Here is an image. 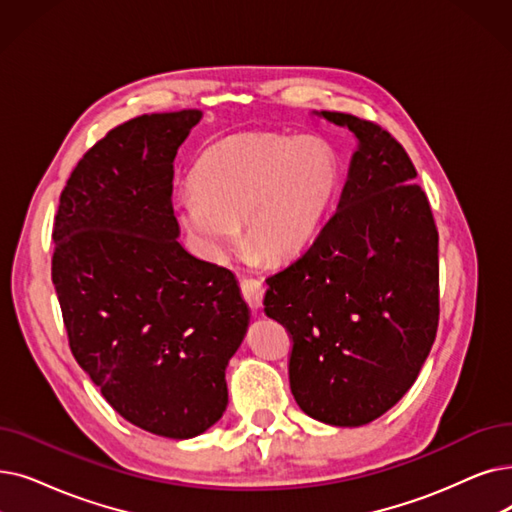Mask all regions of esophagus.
Masks as SVG:
<instances>
[{
  "label": "esophagus",
  "instance_id": "1",
  "mask_svg": "<svg viewBox=\"0 0 512 512\" xmlns=\"http://www.w3.org/2000/svg\"><path fill=\"white\" fill-rule=\"evenodd\" d=\"M240 291L244 301L249 303L251 309H259L261 301H263V284L255 278H244L240 280Z\"/></svg>",
  "mask_w": 512,
  "mask_h": 512
}]
</instances>
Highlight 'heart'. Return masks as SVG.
Segmentation results:
<instances>
[{"label":"heart","instance_id":"obj_1","mask_svg":"<svg viewBox=\"0 0 512 512\" xmlns=\"http://www.w3.org/2000/svg\"><path fill=\"white\" fill-rule=\"evenodd\" d=\"M337 190L339 165L322 142L251 136L215 146L177 207L207 255L224 253L242 221L251 251L284 261L316 238Z\"/></svg>","mask_w":512,"mask_h":512}]
</instances>
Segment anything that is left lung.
Here are the masks:
<instances>
[{"label":"left lung","instance_id":"8db88e82","mask_svg":"<svg viewBox=\"0 0 512 512\" xmlns=\"http://www.w3.org/2000/svg\"><path fill=\"white\" fill-rule=\"evenodd\" d=\"M358 138L337 211L270 276L265 314L293 337L299 408L362 427L414 385L439 324V234L404 146L372 121L322 110Z\"/></svg>","mask_w":512,"mask_h":512}]
</instances>
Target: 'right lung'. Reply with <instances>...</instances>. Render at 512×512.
Wrapping results in <instances>:
<instances>
[{
  "mask_svg": "<svg viewBox=\"0 0 512 512\" xmlns=\"http://www.w3.org/2000/svg\"><path fill=\"white\" fill-rule=\"evenodd\" d=\"M201 110L131 119L83 154L54 221L52 282L77 364L148 433L188 439L228 406L249 326L236 276L177 236L173 161Z\"/></svg>",
  "mask_w": 512,
  "mask_h": 512,
  "instance_id": "1",
  "label": "right lung"
}]
</instances>
